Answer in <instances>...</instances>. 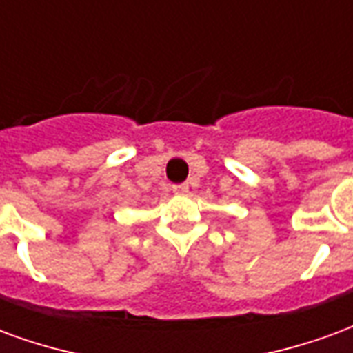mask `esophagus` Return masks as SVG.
Listing matches in <instances>:
<instances>
[{"label": "esophagus", "instance_id": "1", "mask_svg": "<svg viewBox=\"0 0 353 353\" xmlns=\"http://www.w3.org/2000/svg\"><path fill=\"white\" fill-rule=\"evenodd\" d=\"M172 191L176 192V194H187V192H189V185L187 183L172 185Z\"/></svg>", "mask_w": 353, "mask_h": 353}]
</instances>
